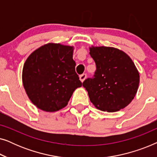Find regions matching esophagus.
<instances>
[{
	"instance_id": "esophagus-1",
	"label": "esophagus",
	"mask_w": 157,
	"mask_h": 157,
	"mask_svg": "<svg viewBox=\"0 0 157 157\" xmlns=\"http://www.w3.org/2000/svg\"><path fill=\"white\" fill-rule=\"evenodd\" d=\"M79 78H80V80L81 82H83V81L86 79V74H83L82 75H81Z\"/></svg>"
}]
</instances>
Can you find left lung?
<instances>
[{"mask_svg":"<svg viewBox=\"0 0 157 157\" xmlns=\"http://www.w3.org/2000/svg\"><path fill=\"white\" fill-rule=\"evenodd\" d=\"M96 70L83 86L90 101L101 111L115 112L125 108L136 95L139 74L132 59L124 51L113 47L89 48Z\"/></svg>","mask_w":157,"mask_h":157,"instance_id":"8db88e82","label":"left lung"}]
</instances>
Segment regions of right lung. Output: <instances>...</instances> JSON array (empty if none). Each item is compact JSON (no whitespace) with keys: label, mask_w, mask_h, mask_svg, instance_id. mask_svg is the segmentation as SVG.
Returning <instances> with one entry per match:
<instances>
[{"label":"right lung","mask_w":157,"mask_h":157,"mask_svg":"<svg viewBox=\"0 0 157 157\" xmlns=\"http://www.w3.org/2000/svg\"><path fill=\"white\" fill-rule=\"evenodd\" d=\"M74 47L47 44L28 57L22 80L28 96L38 109L53 112L68 104L82 83L75 71Z\"/></svg>","instance_id":"add662e5"}]
</instances>
